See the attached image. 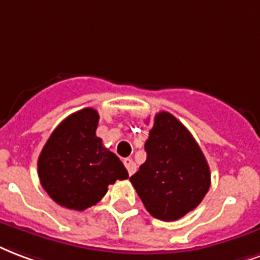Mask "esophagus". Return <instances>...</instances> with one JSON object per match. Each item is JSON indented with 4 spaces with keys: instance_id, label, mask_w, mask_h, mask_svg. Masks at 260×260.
I'll return each instance as SVG.
<instances>
[{
    "instance_id": "34e87169",
    "label": "esophagus",
    "mask_w": 260,
    "mask_h": 260,
    "mask_svg": "<svg viewBox=\"0 0 260 260\" xmlns=\"http://www.w3.org/2000/svg\"><path fill=\"white\" fill-rule=\"evenodd\" d=\"M123 163H124L126 169H127L128 175H133L134 173H136V170H137V166H136V163H134L132 159H124V160H123Z\"/></svg>"
}]
</instances>
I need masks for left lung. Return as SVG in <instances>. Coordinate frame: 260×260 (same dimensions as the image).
I'll use <instances>...</instances> for the list:
<instances>
[{
  "instance_id": "obj_1",
  "label": "left lung",
  "mask_w": 260,
  "mask_h": 260,
  "mask_svg": "<svg viewBox=\"0 0 260 260\" xmlns=\"http://www.w3.org/2000/svg\"><path fill=\"white\" fill-rule=\"evenodd\" d=\"M145 151V163L130 181L148 212L171 222L193 211L208 192L211 175L188 128L169 112L156 114Z\"/></svg>"
}]
</instances>
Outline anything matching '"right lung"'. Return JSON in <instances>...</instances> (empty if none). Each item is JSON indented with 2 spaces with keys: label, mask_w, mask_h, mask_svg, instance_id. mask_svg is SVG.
I'll list each match as a JSON object with an SVG mask.
<instances>
[{
  "label": "right lung",
  "mask_w": 260,
  "mask_h": 260,
  "mask_svg": "<svg viewBox=\"0 0 260 260\" xmlns=\"http://www.w3.org/2000/svg\"><path fill=\"white\" fill-rule=\"evenodd\" d=\"M99 114L83 108L54 128L38 157V177L50 199L68 210L83 211L104 197L108 185L127 179L114 152L95 136Z\"/></svg>",
  "instance_id": "1"
}]
</instances>
